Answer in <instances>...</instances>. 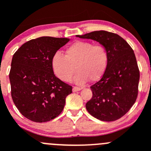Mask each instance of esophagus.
I'll return each mask as SVG.
<instances>
[{
    "label": "esophagus",
    "mask_w": 151,
    "mask_h": 151,
    "mask_svg": "<svg viewBox=\"0 0 151 151\" xmlns=\"http://www.w3.org/2000/svg\"><path fill=\"white\" fill-rule=\"evenodd\" d=\"M80 90H82V88H80V87H77V86H74L73 87V92H77V91H80Z\"/></svg>",
    "instance_id": "obj_1"
}]
</instances>
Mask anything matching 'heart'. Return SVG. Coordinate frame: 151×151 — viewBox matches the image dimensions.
<instances>
[{"label": "heart", "mask_w": 151, "mask_h": 151, "mask_svg": "<svg viewBox=\"0 0 151 151\" xmlns=\"http://www.w3.org/2000/svg\"><path fill=\"white\" fill-rule=\"evenodd\" d=\"M109 54L104 45L89 42H76L65 51L59 52L52 58L51 64L55 75L63 82H69L75 68L78 72L74 77L77 84H84L90 80L96 81L104 74L107 66Z\"/></svg>", "instance_id": "b5f03b06"}]
</instances>
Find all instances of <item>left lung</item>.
I'll return each mask as SVG.
<instances>
[{"label": "left lung", "instance_id": "8db88e82", "mask_svg": "<svg viewBox=\"0 0 151 151\" xmlns=\"http://www.w3.org/2000/svg\"><path fill=\"white\" fill-rule=\"evenodd\" d=\"M77 36L99 42L109 54L102 77L91 86L93 96L85 105L87 110L100 121H116L129 112L137 98L139 70L134 50L122 37L105 30Z\"/></svg>", "mask_w": 151, "mask_h": 151}]
</instances>
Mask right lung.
<instances>
[{"instance_id":"right-lung-1","label":"right lung","mask_w":151,"mask_h":151,"mask_svg":"<svg viewBox=\"0 0 151 151\" xmlns=\"http://www.w3.org/2000/svg\"><path fill=\"white\" fill-rule=\"evenodd\" d=\"M69 39L42 36L31 39L14 54L9 72L11 94L21 114L33 122H47L63 111L72 86L53 72V55Z\"/></svg>"}]
</instances>
